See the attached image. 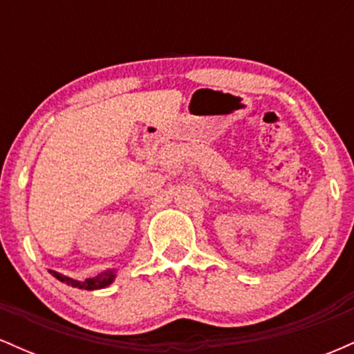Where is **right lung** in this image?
I'll use <instances>...</instances> for the list:
<instances>
[{"instance_id":"add662e5","label":"right lung","mask_w":354,"mask_h":354,"mask_svg":"<svg viewBox=\"0 0 354 354\" xmlns=\"http://www.w3.org/2000/svg\"><path fill=\"white\" fill-rule=\"evenodd\" d=\"M50 273L55 276L56 279H59L61 283H66L73 288H80V290H88V291L103 290V288L109 286V284L115 281V278H116V270H106V271H103V273H100L98 276H95V278L84 279V281H78V279L68 278V276L61 274V273H58V271H53V270H50Z\"/></svg>"}]
</instances>
